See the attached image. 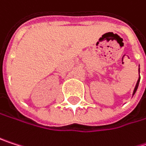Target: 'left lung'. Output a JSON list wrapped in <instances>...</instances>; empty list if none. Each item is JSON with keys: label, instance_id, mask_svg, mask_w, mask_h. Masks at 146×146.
<instances>
[{"label": "left lung", "instance_id": "obj_1", "mask_svg": "<svg viewBox=\"0 0 146 146\" xmlns=\"http://www.w3.org/2000/svg\"><path fill=\"white\" fill-rule=\"evenodd\" d=\"M139 80H140V77L139 78V80H138V81H137V84H136V86H135V88H134V91H133V96L135 94V92H136V91H137V89H138V86H139Z\"/></svg>", "mask_w": 146, "mask_h": 146}]
</instances>
